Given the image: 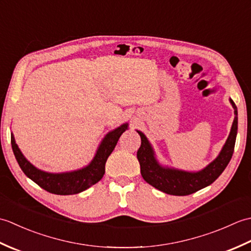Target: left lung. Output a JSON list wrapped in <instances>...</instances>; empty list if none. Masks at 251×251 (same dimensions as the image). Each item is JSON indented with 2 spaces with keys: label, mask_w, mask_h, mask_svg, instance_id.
Segmentation results:
<instances>
[{
  "label": "left lung",
  "mask_w": 251,
  "mask_h": 251,
  "mask_svg": "<svg viewBox=\"0 0 251 251\" xmlns=\"http://www.w3.org/2000/svg\"><path fill=\"white\" fill-rule=\"evenodd\" d=\"M234 109V117L230 135L226 145L223 146L219 155L208 166L200 172L191 173L169 167H163L155 158L153 148L147 137L141 131L137 130L141 137V146L137 152V158L140 164L142 178L154 188L166 194L184 196L195 193L202 188L211 184L219 177L230 163L237 135V108L234 101L230 99Z\"/></svg>",
  "instance_id": "left-lung-1"
}]
</instances>
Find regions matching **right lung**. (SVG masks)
<instances>
[{"mask_svg":"<svg viewBox=\"0 0 251 251\" xmlns=\"http://www.w3.org/2000/svg\"><path fill=\"white\" fill-rule=\"evenodd\" d=\"M127 128H128V124L126 123L114 130L108 132L101 141L93 161L86 167L61 174L46 173L37 169L21 153L18 146L16 145L13 134L10 135V141H12L14 155L26 177L34 181L37 185H40L42 189L50 193L57 195H71L81 193L101 180L104 175L106 159L114 150L121 135Z\"/></svg>","mask_w":251,"mask_h":251,"instance_id":"obj_1","label":"right lung"}]
</instances>
